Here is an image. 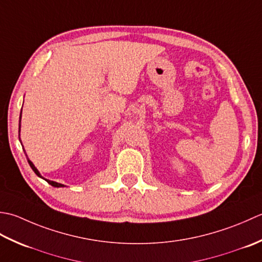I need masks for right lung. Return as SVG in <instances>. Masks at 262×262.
<instances>
[{
  "mask_svg": "<svg viewBox=\"0 0 262 262\" xmlns=\"http://www.w3.org/2000/svg\"><path fill=\"white\" fill-rule=\"evenodd\" d=\"M20 121H21V114H20ZM19 132H20V125H19ZM19 140H20V139H19ZM28 163H29V165H30V167L31 168H33V170H34V172L37 174V175H38L39 176V178H41V176H40V174H39V172H38V170H37V168L34 166V164L33 163H31L30 161H29V159H28ZM47 181V183H50L52 186H55V188H62V186H64L63 184H60V183H56V182H53V181H49V180H46Z\"/></svg>",
  "mask_w": 262,
  "mask_h": 262,
  "instance_id": "add662e5",
  "label": "right lung"
}]
</instances>
